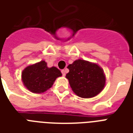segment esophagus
Returning a JSON list of instances; mask_svg holds the SVG:
<instances>
[{
	"mask_svg": "<svg viewBox=\"0 0 133 133\" xmlns=\"http://www.w3.org/2000/svg\"><path fill=\"white\" fill-rule=\"evenodd\" d=\"M61 72H62L63 76L65 77V70H61Z\"/></svg>",
	"mask_w": 133,
	"mask_h": 133,
	"instance_id": "1",
	"label": "esophagus"
}]
</instances>
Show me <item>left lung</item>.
Segmentation results:
<instances>
[{
	"label": "left lung",
	"mask_w": 133,
	"mask_h": 133,
	"mask_svg": "<svg viewBox=\"0 0 133 133\" xmlns=\"http://www.w3.org/2000/svg\"><path fill=\"white\" fill-rule=\"evenodd\" d=\"M66 75L73 92L81 98H91L100 93L105 86L103 70L96 63L78 59L68 66Z\"/></svg>",
	"instance_id": "obj_1"
}]
</instances>
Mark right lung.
Here are the masks:
<instances>
[{
	"instance_id": "obj_1",
	"label": "right lung",
	"mask_w": 133,
	"mask_h": 133,
	"mask_svg": "<svg viewBox=\"0 0 133 133\" xmlns=\"http://www.w3.org/2000/svg\"><path fill=\"white\" fill-rule=\"evenodd\" d=\"M61 75V71L56 67L48 68L47 63L41 61L24 69L22 81L32 92L41 93L52 87L56 78Z\"/></svg>"
}]
</instances>
